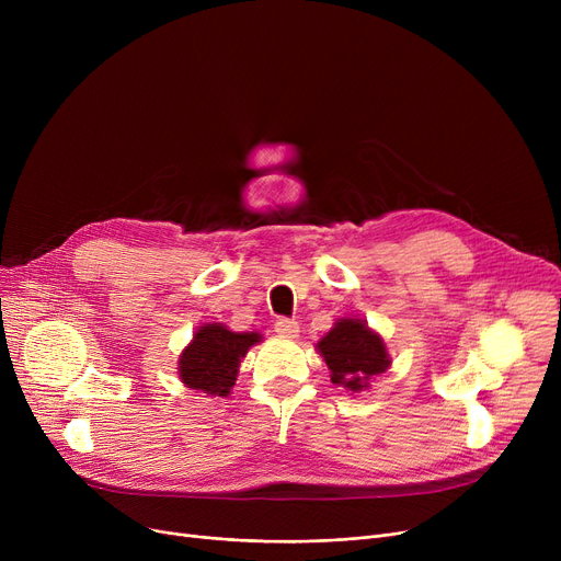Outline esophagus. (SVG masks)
I'll list each match as a JSON object with an SVG mask.
<instances>
[{
    "label": "esophagus",
    "instance_id": "1",
    "mask_svg": "<svg viewBox=\"0 0 561 561\" xmlns=\"http://www.w3.org/2000/svg\"><path fill=\"white\" fill-rule=\"evenodd\" d=\"M275 332L279 336H284V339H296L300 334V325H298L296 320H290V318H279L275 322Z\"/></svg>",
    "mask_w": 561,
    "mask_h": 561
}]
</instances>
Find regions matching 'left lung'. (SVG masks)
<instances>
[{
  "instance_id": "1",
  "label": "left lung",
  "mask_w": 561,
  "mask_h": 561,
  "mask_svg": "<svg viewBox=\"0 0 561 561\" xmlns=\"http://www.w3.org/2000/svg\"><path fill=\"white\" fill-rule=\"evenodd\" d=\"M316 347L334 385L352 393L368 389V381L391 366L385 341L359 318H339Z\"/></svg>"
}]
</instances>
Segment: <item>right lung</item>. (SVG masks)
Instances as JSON below:
<instances>
[{
  "label": "right lung",
  "mask_w": 561,
  "mask_h": 561,
  "mask_svg": "<svg viewBox=\"0 0 561 561\" xmlns=\"http://www.w3.org/2000/svg\"><path fill=\"white\" fill-rule=\"evenodd\" d=\"M261 341L259 332H231L220 322H206L180 357V377L188 389L229 396L248 350Z\"/></svg>",
  "instance_id": "add662e5"
}]
</instances>
